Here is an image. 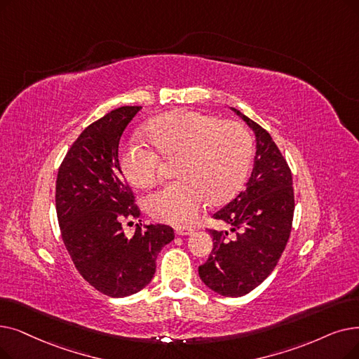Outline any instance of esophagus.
Returning a JSON list of instances; mask_svg holds the SVG:
<instances>
[{"label":"esophagus","instance_id":"34e87169","mask_svg":"<svg viewBox=\"0 0 359 359\" xmlns=\"http://www.w3.org/2000/svg\"><path fill=\"white\" fill-rule=\"evenodd\" d=\"M175 231H176L177 236H188V235H192L194 229H191V227H176Z\"/></svg>","mask_w":359,"mask_h":359}]
</instances>
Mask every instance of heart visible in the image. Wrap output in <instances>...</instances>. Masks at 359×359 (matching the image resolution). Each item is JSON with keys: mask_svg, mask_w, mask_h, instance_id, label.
Returning a JSON list of instances; mask_svg holds the SVG:
<instances>
[{"mask_svg": "<svg viewBox=\"0 0 359 359\" xmlns=\"http://www.w3.org/2000/svg\"><path fill=\"white\" fill-rule=\"evenodd\" d=\"M152 149L137 137L123 147L120 170L126 180L147 189L158 177L162 160L176 157L175 175L147 199L148 212L170 224L194 223L207 202L222 204L248 175L252 137L242 123L192 110H175L148 123Z\"/></svg>", "mask_w": 359, "mask_h": 359, "instance_id": "obj_1", "label": "heart"}]
</instances>
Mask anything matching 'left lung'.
Returning <instances> with one entry per match:
<instances>
[{
	"instance_id": "obj_1",
	"label": "left lung",
	"mask_w": 359,
	"mask_h": 359,
	"mask_svg": "<svg viewBox=\"0 0 359 359\" xmlns=\"http://www.w3.org/2000/svg\"><path fill=\"white\" fill-rule=\"evenodd\" d=\"M255 133L254 168L245 191L212 217L229 231L210 230L214 246L199 277L211 290L238 298L266 280L290 236L294 196L290 168L270 133L231 108Z\"/></svg>"
}]
</instances>
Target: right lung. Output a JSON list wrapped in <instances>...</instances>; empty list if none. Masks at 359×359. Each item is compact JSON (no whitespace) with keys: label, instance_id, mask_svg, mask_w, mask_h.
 I'll return each instance as SVG.
<instances>
[{"label":"right lung","instance_id":"right-lung-1","mask_svg":"<svg viewBox=\"0 0 359 359\" xmlns=\"http://www.w3.org/2000/svg\"><path fill=\"white\" fill-rule=\"evenodd\" d=\"M142 107H120L79 135L61 163L55 210L61 238L76 270L111 298L142 290L154 277L155 259L175 239L165 224H136L124 235V218L141 215L118 164L120 137Z\"/></svg>","mask_w":359,"mask_h":359}]
</instances>
